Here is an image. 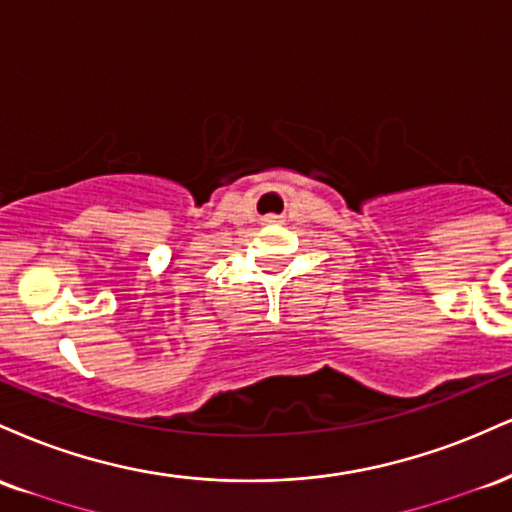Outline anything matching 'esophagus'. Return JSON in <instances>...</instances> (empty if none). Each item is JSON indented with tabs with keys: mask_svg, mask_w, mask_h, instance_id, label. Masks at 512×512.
<instances>
[{
	"mask_svg": "<svg viewBox=\"0 0 512 512\" xmlns=\"http://www.w3.org/2000/svg\"><path fill=\"white\" fill-rule=\"evenodd\" d=\"M275 220H278L275 215H268V218H266V222H275Z\"/></svg>",
	"mask_w": 512,
	"mask_h": 512,
	"instance_id": "obj_1",
	"label": "esophagus"
}]
</instances>
